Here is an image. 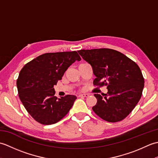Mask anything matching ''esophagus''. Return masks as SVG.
<instances>
[{
	"instance_id": "obj_1",
	"label": "esophagus",
	"mask_w": 158,
	"mask_h": 158,
	"mask_svg": "<svg viewBox=\"0 0 158 158\" xmlns=\"http://www.w3.org/2000/svg\"><path fill=\"white\" fill-rule=\"evenodd\" d=\"M88 96H89L88 94H79V97H83V98H85V97Z\"/></svg>"
}]
</instances>
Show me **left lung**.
I'll use <instances>...</instances> for the list:
<instances>
[{
  "instance_id": "8db88e82",
  "label": "left lung",
  "mask_w": 158,
  "mask_h": 158,
  "mask_svg": "<svg viewBox=\"0 0 158 158\" xmlns=\"http://www.w3.org/2000/svg\"><path fill=\"white\" fill-rule=\"evenodd\" d=\"M79 55L92 66L96 78L94 85H106L108 92L95 94L92 109L109 122L122 121L132 112L142 96L144 80L136 64L122 53L111 49H81Z\"/></svg>"
}]
</instances>
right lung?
Masks as SVG:
<instances>
[{
	"label": "right lung",
	"mask_w": 158,
	"mask_h": 158,
	"mask_svg": "<svg viewBox=\"0 0 158 158\" xmlns=\"http://www.w3.org/2000/svg\"><path fill=\"white\" fill-rule=\"evenodd\" d=\"M81 58L77 52L46 53L26 64L19 72L17 88L25 109L43 125L56 123L73 106L77 97L54 96L57 84L69 67Z\"/></svg>",
	"instance_id": "right-lung-1"
}]
</instances>
